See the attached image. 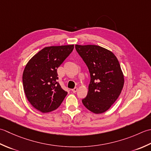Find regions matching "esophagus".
Listing matches in <instances>:
<instances>
[{
    "instance_id": "34e87169",
    "label": "esophagus",
    "mask_w": 151,
    "mask_h": 151,
    "mask_svg": "<svg viewBox=\"0 0 151 151\" xmlns=\"http://www.w3.org/2000/svg\"><path fill=\"white\" fill-rule=\"evenodd\" d=\"M78 88H77V87H75L74 88H73V89H72V92L73 93H76L77 91H78Z\"/></svg>"
}]
</instances>
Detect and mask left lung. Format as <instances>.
<instances>
[{
    "label": "left lung",
    "mask_w": 151,
    "mask_h": 151,
    "mask_svg": "<svg viewBox=\"0 0 151 151\" xmlns=\"http://www.w3.org/2000/svg\"><path fill=\"white\" fill-rule=\"evenodd\" d=\"M76 49L91 75L88 93L82 103L94 113H104L114 104L124 86V75L117 58L99 45L76 44Z\"/></svg>",
    "instance_id": "left-lung-1"
}]
</instances>
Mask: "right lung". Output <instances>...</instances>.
Returning <instances> with one entry per match:
<instances>
[{"mask_svg": "<svg viewBox=\"0 0 151 151\" xmlns=\"http://www.w3.org/2000/svg\"><path fill=\"white\" fill-rule=\"evenodd\" d=\"M73 45L45 47L30 58L23 73L24 93L42 113L57 109L68 93L57 82V70L73 50Z\"/></svg>", "mask_w": 151, "mask_h": 151, "instance_id": "add662e5", "label": "right lung"}]
</instances>
